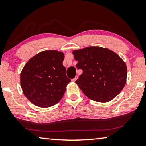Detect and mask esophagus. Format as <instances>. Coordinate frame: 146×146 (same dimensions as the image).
I'll return each instance as SVG.
<instances>
[{
  "label": "esophagus",
  "instance_id": "1",
  "mask_svg": "<svg viewBox=\"0 0 146 146\" xmlns=\"http://www.w3.org/2000/svg\"><path fill=\"white\" fill-rule=\"evenodd\" d=\"M77 78H78V76H76L75 78H74L73 79H72V81H73V82H75V81L77 80Z\"/></svg>",
  "mask_w": 146,
  "mask_h": 146
}]
</instances>
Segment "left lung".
<instances>
[{"label":"left lung","instance_id":"8db88e82","mask_svg":"<svg viewBox=\"0 0 146 146\" xmlns=\"http://www.w3.org/2000/svg\"><path fill=\"white\" fill-rule=\"evenodd\" d=\"M76 68L83 73L76 80L88 98L99 102L111 100L120 93L126 83L127 66L110 49L88 47L73 51Z\"/></svg>","mask_w":146,"mask_h":146}]
</instances>
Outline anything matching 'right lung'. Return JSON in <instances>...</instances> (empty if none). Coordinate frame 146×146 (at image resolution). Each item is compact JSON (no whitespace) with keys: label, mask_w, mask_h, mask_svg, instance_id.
<instances>
[{"label":"right lung","mask_w":146,"mask_h":146,"mask_svg":"<svg viewBox=\"0 0 146 146\" xmlns=\"http://www.w3.org/2000/svg\"><path fill=\"white\" fill-rule=\"evenodd\" d=\"M63 53L44 51L35 55L24 66L21 73L24 95L36 106H53L62 98L71 80L62 64Z\"/></svg>","instance_id":"right-lung-1"}]
</instances>
